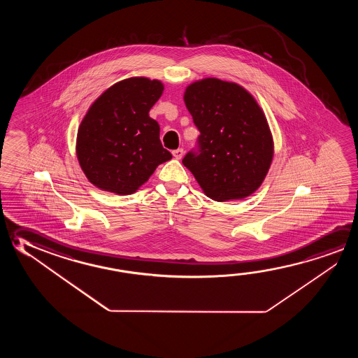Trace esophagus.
<instances>
[{"instance_id": "obj_1", "label": "esophagus", "mask_w": 358, "mask_h": 358, "mask_svg": "<svg viewBox=\"0 0 358 358\" xmlns=\"http://www.w3.org/2000/svg\"><path fill=\"white\" fill-rule=\"evenodd\" d=\"M183 153H185L183 148H177L175 151H172V155H173V157L176 159H181L182 156H183Z\"/></svg>"}]
</instances>
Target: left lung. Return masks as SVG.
I'll use <instances>...</instances> for the list:
<instances>
[{
	"instance_id": "left-lung-1",
	"label": "left lung",
	"mask_w": 358,
	"mask_h": 358,
	"mask_svg": "<svg viewBox=\"0 0 358 358\" xmlns=\"http://www.w3.org/2000/svg\"><path fill=\"white\" fill-rule=\"evenodd\" d=\"M183 100L199 136L182 164L210 199L252 194L273 157L270 127L252 94L237 83L205 78L191 83Z\"/></svg>"
}]
</instances>
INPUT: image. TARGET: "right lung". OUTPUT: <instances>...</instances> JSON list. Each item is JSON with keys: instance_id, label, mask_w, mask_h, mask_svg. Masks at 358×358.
Listing matches in <instances>:
<instances>
[{"instance_id": "obj_1", "label": "right lung", "mask_w": 358, "mask_h": 358, "mask_svg": "<svg viewBox=\"0 0 358 358\" xmlns=\"http://www.w3.org/2000/svg\"><path fill=\"white\" fill-rule=\"evenodd\" d=\"M164 85L131 77L107 88L90 107L77 132V159L88 181L117 194H131L159 164L172 159L148 112Z\"/></svg>"}]
</instances>
